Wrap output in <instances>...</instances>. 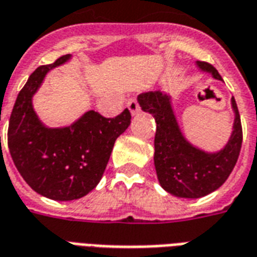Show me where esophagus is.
Segmentation results:
<instances>
[{"instance_id": "obj_1", "label": "esophagus", "mask_w": 257, "mask_h": 257, "mask_svg": "<svg viewBox=\"0 0 257 257\" xmlns=\"http://www.w3.org/2000/svg\"><path fill=\"white\" fill-rule=\"evenodd\" d=\"M126 106H128L129 111H131V114H132V115H135V114H138L139 111H140V106H139L138 100L136 99H129Z\"/></svg>"}]
</instances>
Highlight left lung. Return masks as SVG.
Here are the masks:
<instances>
[{
    "instance_id": "obj_1",
    "label": "left lung",
    "mask_w": 257,
    "mask_h": 257,
    "mask_svg": "<svg viewBox=\"0 0 257 257\" xmlns=\"http://www.w3.org/2000/svg\"><path fill=\"white\" fill-rule=\"evenodd\" d=\"M196 65L201 72L222 81L212 65L201 61H197ZM138 102L143 111L153 114L157 122L154 165L158 181L165 191L182 199H199L216 191L227 180L242 144L240 113L234 98H231L233 131L225 147L215 153L200 150L185 139L173 110L172 96L167 92H143L138 96Z\"/></svg>"
}]
</instances>
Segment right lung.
I'll return each mask as SVG.
<instances>
[{"mask_svg": "<svg viewBox=\"0 0 257 257\" xmlns=\"http://www.w3.org/2000/svg\"><path fill=\"white\" fill-rule=\"evenodd\" d=\"M70 58L66 54L35 69L17 95L8 128L9 153L24 181L42 196L58 201L80 199L99 184L115 140L131 125L128 109L115 118L88 110L62 128L42 122L32 98L47 73Z\"/></svg>", "mask_w": 257, "mask_h": 257, "instance_id": "1", "label": "right lung"}]
</instances>
